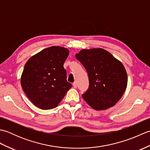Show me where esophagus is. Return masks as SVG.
Listing matches in <instances>:
<instances>
[{"label":"esophagus","instance_id":"esophagus-1","mask_svg":"<svg viewBox=\"0 0 150 150\" xmlns=\"http://www.w3.org/2000/svg\"><path fill=\"white\" fill-rule=\"evenodd\" d=\"M73 87H74L75 88H76L77 87V82H74L73 83Z\"/></svg>","mask_w":150,"mask_h":150}]
</instances>
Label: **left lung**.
<instances>
[{
  "instance_id": "8db88e82",
  "label": "left lung",
  "mask_w": 150,
  "mask_h": 150,
  "mask_svg": "<svg viewBox=\"0 0 150 150\" xmlns=\"http://www.w3.org/2000/svg\"><path fill=\"white\" fill-rule=\"evenodd\" d=\"M75 57L88 75L89 88L82 95L84 100L97 110L113 106L122 96L128 84L122 64L102 48L82 50Z\"/></svg>"
}]
</instances>
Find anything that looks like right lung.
<instances>
[{
  "label": "right lung",
  "instance_id": "add662e5",
  "mask_svg": "<svg viewBox=\"0 0 150 150\" xmlns=\"http://www.w3.org/2000/svg\"><path fill=\"white\" fill-rule=\"evenodd\" d=\"M68 49L52 46L31 57L21 76L22 88L34 105L42 110L57 106L72 85L66 80L64 63Z\"/></svg>",
  "mask_w": 150,
  "mask_h": 150
}]
</instances>
